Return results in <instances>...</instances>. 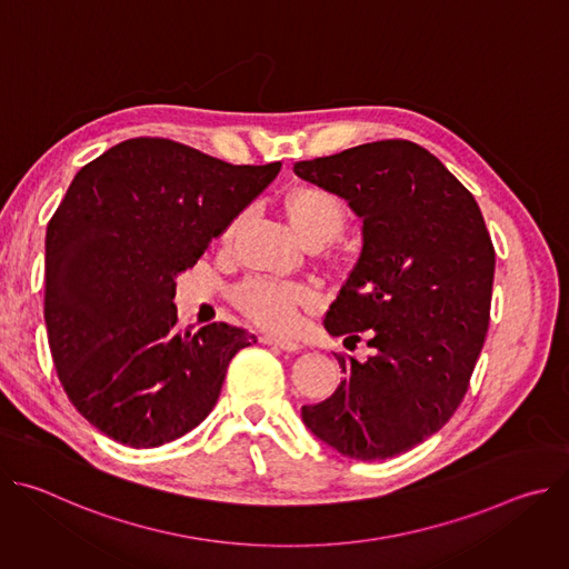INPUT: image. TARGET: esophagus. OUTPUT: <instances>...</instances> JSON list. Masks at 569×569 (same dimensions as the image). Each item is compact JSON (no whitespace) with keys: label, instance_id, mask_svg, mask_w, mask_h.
<instances>
[{"label":"esophagus","instance_id":"esophagus-1","mask_svg":"<svg viewBox=\"0 0 569 569\" xmlns=\"http://www.w3.org/2000/svg\"><path fill=\"white\" fill-rule=\"evenodd\" d=\"M261 342H263V345H270V347H279V349L290 351V353L301 349V345H299V342L288 340V338H279V336H263V338H261Z\"/></svg>","mask_w":569,"mask_h":569}]
</instances>
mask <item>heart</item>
Segmentation results:
<instances>
[{
	"label": "heart",
	"mask_w": 569,
	"mask_h": 569,
	"mask_svg": "<svg viewBox=\"0 0 569 569\" xmlns=\"http://www.w3.org/2000/svg\"><path fill=\"white\" fill-rule=\"evenodd\" d=\"M286 211L301 240L323 238L329 242L340 233L347 220L342 198L317 184H303L290 191L286 198ZM233 299L242 312L263 327L290 331L299 319V310L312 303L315 292L297 281L254 277L236 290Z\"/></svg>",
	"instance_id": "obj_1"
}]
</instances>
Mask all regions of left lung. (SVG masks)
I'll use <instances>...</instances> for the list:
<instances>
[{"label":"left lung","mask_w":569,"mask_h":569,"mask_svg":"<svg viewBox=\"0 0 569 569\" xmlns=\"http://www.w3.org/2000/svg\"><path fill=\"white\" fill-rule=\"evenodd\" d=\"M295 173L362 218V252L323 327L373 353L303 405L308 430L345 457H396L439 432L468 391L491 319L496 250L472 193L405 139L297 161Z\"/></svg>","instance_id":"8db88e82"}]
</instances>
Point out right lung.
I'll use <instances>...</instances> for the list:
<instances>
[{"instance_id":"1","label":"right lung","mask_w":569,"mask_h":569,"mask_svg":"<svg viewBox=\"0 0 569 569\" xmlns=\"http://www.w3.org/2000/svg\"><path fill=\"white\" fill-rule=\"evenodd\" d=\"M279 171L137 137L76 173L47 227L44 321L67 398L106 437L157 448L213 410L257 338L224 321L180 331L176 277Z\"/></svg>"}]
</instances>
